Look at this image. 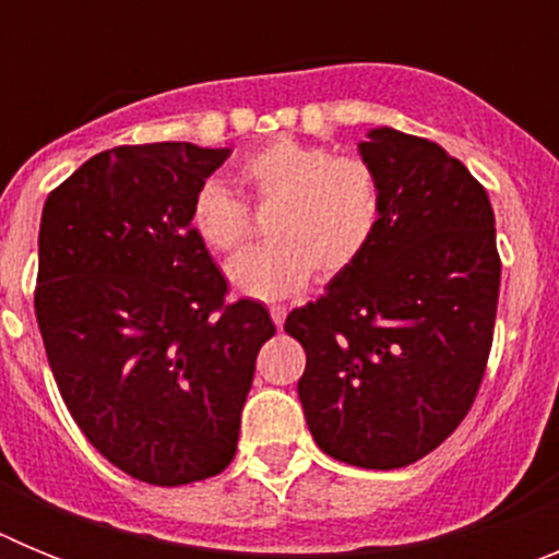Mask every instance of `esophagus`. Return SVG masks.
<instances>
[{
	"label": "esophagus",
	"instance_id": "1",
	"mask_svg": "<svg viewBox=\"0 0 559 559\" xmlns=\"http://www.w3.org/2000/svg\"><path fill=\"white\" fill-rule=\"evenodd\" d=\"M269 313H271V319H274V324L280 330H283V324H285V316H288V308H283V305H271L269 308Z\"/></svg>",
	"mask_w": 559,
	"mask_h": 559
}]
</instances>
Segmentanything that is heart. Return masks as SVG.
<instances>
[{"mask_svg": "<svg viewBox=\"0 0 559 559\" xmlns=\"http://www.w3.org/2000/svg\"><path fill=\"white\" fill-rule=\"evenodd\" d=\"M235 181L260 204L271 243L231 257L226 280L249 299H285L308 285L313 269L335 276L364 254L380 218V187L358 156L280 136L237 162ZM246 206L221 181L192 192L190 226L212 251H231L246 235Z\"/></svg>", "mask_w": 559, "mask_h": 559, "instance_id": "1", "label": "heart"}]
</instances>
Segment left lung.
Masks as SVG:
<instances>
[{
    "label": "left lung",
    "mask_w": 559,
    "mask_h": 559,
    "mask_svg": "<svg viewBox=\"0 0 559 559\" xmlns=\"http://www.w3.org/2000/svg\"><path fill=\"white\" fill-rule=\"evenodd\" d=\"M380 218L322 299L290 310L305 347L299 400L316 445L394 471L428 456L471 412L496 328V215L471 170L437 142L372 128Z\"/></svg>",
    "instance_id": "obj_1"
}]
</instances>
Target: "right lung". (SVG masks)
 I'll list each match as a JSON object with an SVG mask.
<instances>
[{"instance_id": "right-lung-1", "label": "right lung", "mask_w": 559, "mask_h": 559, "mask_svg": "<svg viewBox=\"0 0 559 559\" xmlns=\"http://www.w3.org/2000/svg\"><path fill=\"white\" fill-rule=\"evenodd\" d=\"M231 147L103 151L49 192L36 319L69 414L122 473L159 487L235 459L254 358L276 333L190 226V201Z\"/></svg>"}]
</instances>
